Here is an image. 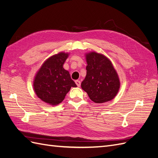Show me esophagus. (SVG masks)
I'll list each match as a JSON object with an SVG mask.
<instances>
[{"instance_id":"34e87169","label":"esophagus","mask_w":158,"mask_h":158,"mask_svg":"<svg viewBox=\"0 0 158 158\" xmlns=\"http://www.w3.org/2000/svg\"><path fill=\"white\" fill-rule=\"evenodd\" d=\"M75 83H76V84L77 85V86L78 87H80V80H76L75 81Z\"/></svg>"}]
</instances>
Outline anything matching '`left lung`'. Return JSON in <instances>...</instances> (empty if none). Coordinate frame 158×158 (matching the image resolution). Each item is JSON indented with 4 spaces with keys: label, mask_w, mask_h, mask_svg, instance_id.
Instances as JSON below:
<instances>
[{
    "label": "left lung",
    "mask_w": 158,
    "mask_h": 158,
    "mask_svg": "<svg viewBox=\"0 0 158 158\" xmlns=\"http://www.w3.org/2000/svg\"><path fill=\"white\" fill-rule=\"evenodd\" d=\"M86 76L81 87L96 103L111 101L117 94L120 82L116 70L106 56L91 52L85 55Z\"/></svg>",
    "instance_id": "obj_1"
}]
</instances>
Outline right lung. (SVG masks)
<instances>
[{
    "instance_id": "1",
    "label": "right lung",
    "mask_w": 158,
    "mask_h": 158,
    "mask_svg": "<svg viewBox=\"0 0 158 158\" xmlns=\"http://www.w3.org/2000/svg\"><path fill=\"white\" fill-rule=\"evenodd\" d=\"M68 53L59 52L51 56L37 72L33 88L43 102L56 106L63 101L71 87L77 85L71 79L69 72L63 68Z\"/></svg>"
}]
</instances>
